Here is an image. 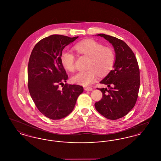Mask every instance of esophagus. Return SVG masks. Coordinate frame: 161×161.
Listing matches in <instances>:
<instances>
[{
	"label": "esophagus",
	"mask_w": 161,
	"mask_h": 161,
	"mask_svg": "<svg viewBox=\"0 0 161 161\" xmlns=\"http://www.w3.org/2000/svg\"><path fill=\"white\" fill-rule=\"evenodd\" d=\"M84 89V90L86 91H91L93 90V89L91 87H85Z\"/></svg>",
	"instance_id": "esophagus-1"
}]
</instances>
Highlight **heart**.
Wrapping results in <instances>:
<instances>
[{
	"instance_id": "heart-1",
	"label": "heart",
	"mask_w": 161,
	"mask_h": 161,
	"mask_svg": "<svg viewBox=\"0 0 161 161\" xmlns=\"http://www.w3.org/2000/svg\"><path fill=\"white\" fill-rule=\"evenodd\" d=\"M74 49L78 54L89 57V60L86 66L88 69L74 75L71 78L73 83L84 86L92 84L96 80L97 74L99 76H104L114 67L115 53L110 47H104L99 42L89 39L77 43ZM61 61L65 69L70 72L75 70V56L71 51H63Z\"/></svg>"
}]
</instances>
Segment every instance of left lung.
<instances>
[{
	"label": "left lung",
	"instance_id": "1",
	"mask_svg": "<svg viewBox=\"0 0 161 161\" xmlns=\"http://www.w3.org/2000/svg\"><path fill=\"white\" fill-rule=\"evenodd\" d=\"M114 47L116 58L114 68L100 81L107 88H97L103 93L101 100L95 103L96 110L109 119L115 120L127 115L137 101L140 85V73L135 54L124 41L99 34Z\"/></svg>",
	"mask_w": 161,
	"mask_h": 161
}]
</instances>
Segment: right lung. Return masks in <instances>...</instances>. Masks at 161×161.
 I'll return each instance as SVG.
<instances>
[{"mask_svg": "<svg viewBox=\"0 0 161 161\" xmlns=\"http://www.w3.org/2000/svg\"><path fill=\"white\" fill-rule=\"evenodd\" d=\"M78 37L54 34L42 39L31 53L28 67V85L38 110L48 118L60 119L73 110L83 87L63 84L68 76L61 61L64 47ZM63 88L59 89V85Z\"/></svg>", "mask_w": 161, "mask_h": 161, "instance_id": "obj_1", "label": "right lung"}]
</instances>
